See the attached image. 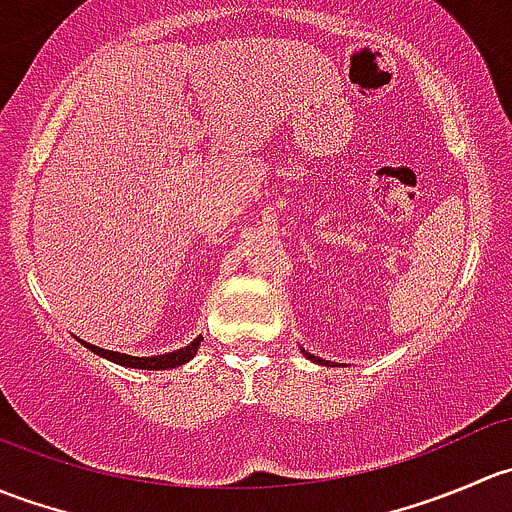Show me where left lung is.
Wrapping results in <instances>:
<instances>
[{"mask_svg": "<svg viewBox=\"0 0 512 512\" xmlns=\"http://www.w3.org/2000/svg\"><path fill=\"white\" fill-rule=\"evenodd\" d=\"M304 354H307V352H304ZM309 356V359H312V361H322V359H317V356H312V354H307ZM322 364H327V361H322Z\"/></svg>", "mask_w": 512, "mask_h": 512, "instance_id": "8db88e82", "label": "left lung"}]
</instances>
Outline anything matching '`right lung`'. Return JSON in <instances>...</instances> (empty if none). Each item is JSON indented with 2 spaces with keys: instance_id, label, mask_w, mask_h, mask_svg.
<instances>
[{
  "instance_id": "right-lung-1",
  "label": "right lung",
  "mask_w": 512,
  "mask_h": 512,
  "mask_svg": "<svg viewBox=\"0 0 512 512\" xmlns=\"http://www.w3.org/2000/svg\"><path fill=\"white\" fill-rule=\"evenodd\" d=\"M200 342L203 339H193V342L188 344V347L183 349H175V352L170 354H160V356H131V354H121V352H108V349H101V347H94V344H86V349H91L94 354H101L103 359H111L116 361V364L121 366H131V369H148V371H158V369H175V366L185 364V361H190L198 352Z\"/></svg>"
}]
</instances>
